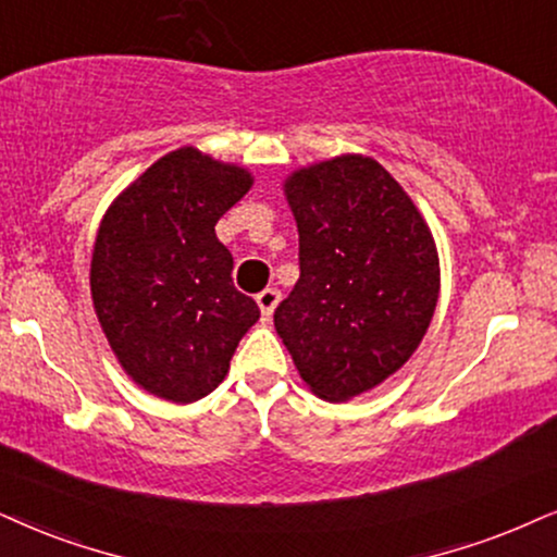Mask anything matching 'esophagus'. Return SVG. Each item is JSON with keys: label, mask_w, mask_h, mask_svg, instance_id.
I'll return each instance as SVG.
<instances>
[{"label": "esophagus", "mask_w": 557, "mask_h": 557, "mask_svg": "<svg viewBox=\"0 0 557 557\" xmlns=\"http://www.w3.org/2000/svg\"><path fill=\"white\" fill-rule=\"evenodd\" d=\"M257 302H259V308H262L264 319H270V315L274 313V308H277V302H280V290H277V287H267V290L257 295Z\"/></svg>", "instance_id": "34e87169"}]
</instances>
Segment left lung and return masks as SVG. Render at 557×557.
I'll list each match as a JSON object with an SVG mask.
<instances>
[{
	"mask_svg": "<svg viewBox=\"0 0 557 557\" xmlns=\"http://www.w3.org/2000/svg\"><path fill=\"white\" fill-rule=\"evenodd\" d=\"M300 277L274 311L300 377L347 400L393 375L426 334L440 262L424 218L377 161L339 157L285 185Z\"/></svg>",
	"mask_w": 557,
	"mask_h": 557,
	"instance_id": "1",
	"label": "left lung"
}]
</instances>
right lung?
Instances as JSON below:
<instances>
[{"mask_svg":"<svg viewBox=\"0 0 557 557\" xmlns=\"http://www.w3.org/2000/svg\"><path fill=\"white\" fill-rule=\"evenodd\" d=\"M249 187L244 169L187 146L146 169L104 215L91 300L125 372L153 396L193 404L215 391L259 319L215 236Z\"/></svg>","mask_w":557,"mask_h":557,"instance_id":"1","label":"right lung"}]
</instances>
